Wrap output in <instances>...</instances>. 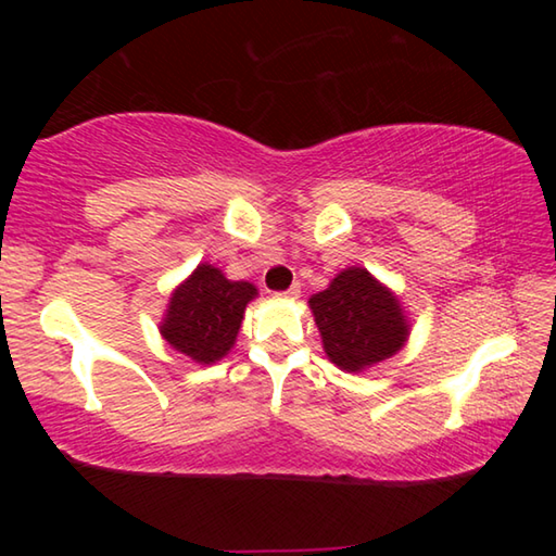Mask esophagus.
Returning <instances> with one entry per match:
<instances>
[{
	"mask_svg": "<svg viewBox=\"0 0 556 556\" xmlns=\"http://www.w3.org/2000/svg\"><path fill=\"white\" fill-rule=\"evenodd\" d=\"M299 294H301V289H299V285H294V287H289L287 291H279L277 296H287V299H299Z\"/></svg>",
	"mask_w": 556,
	"mask_h": 556,
	"instance_id": "1",
	"label": "esophagus"
}]
</instances>
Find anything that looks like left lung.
I'll use <instances>...</instances> for the list:
<instances>
[{"label":"left lung","instance_id":"left-lung-1","mask_svg":"<svg viewBox=\"0 0 556 556\" xmlns=\"http://www.w3.org/2000/svg\"><path fill=\"white\" fill-rule=\"evenodd\" d=\"M308 304L324 338V351L341 370L368 368L397 353L407 341V321L397 299L368 269L341 271Z\"/></svg>","mask_w":556,"mask_h":556}]
</instances>
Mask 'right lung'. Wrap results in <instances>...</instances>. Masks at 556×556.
I'll return each instance as SVG.
<instances>
[{
    "instance_id": "right-lung-1",
    "label": "right lung",
    "mask_w": 556,
    "mask_h": 556,
    "mask_svg": "<svg viewBox=\"0 0 556 556\" xmlns=\"http://www.w3.org/2000/svg\"><path fill=\"white\" fill-rule=\"evenodd\" d=\"M255 294L248 281H230L220 269L199 265L172 294L162 336L193 361L215 363L232 348L244 306Z\"/></svg>"
}]
</instances>
